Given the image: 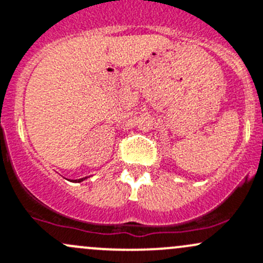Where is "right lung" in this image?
Listing matches in <instances>:
<instances>
[{"label":"right lung","mask_w":263,"mask_h":263,"mask_svg":"<svg viewBox=\"0 0 263 263\" xmlns=\"http://www.w3.org/2000/svg\"><path fill=\"white\" fill-rule=\"evenodd\" d=\"M84 179H85V178H83V179H79V180H76V181H78V182H81V181H83V180H84Z\"/></svg>","instance_id":"obj_1"}]
</instances>
